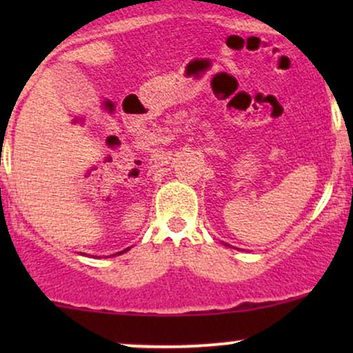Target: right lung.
Here are the masks:
<instances>
[{"mask_svg":"<svg viewBox=\"0 0 353 353\" xmlns=\"http://www.w3.org/2000/svg\"><path fill=\"white\" fill-rule=\"evenodd\" d=\"M125 250H129V247H128V249H124V250H121V252H117V254H123V252H125ZM112 255H116V254H112Z\"/></svg>","mask_w":353,"mask_h":353,"instance_id":"add662e5","label":"right lung"}]
</instances>
